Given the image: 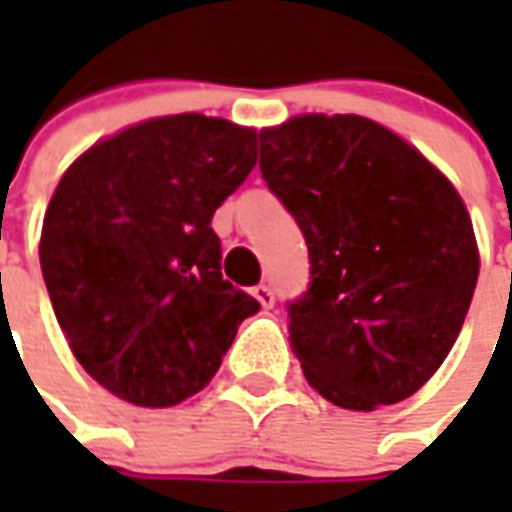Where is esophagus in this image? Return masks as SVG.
<instances>
[{"instance_id":"1","label":"esophagus","mask_w":512,"mask_h":512,"mask_svg":"<svg viewBox=\"0 0 512 512\" xmlns=\"http://www.w3.org/2000/svg\"><path fill=\"white\" fill-rule=\"evenodd\" d=\"M253 296H256V302L262 307H273V302H276V296H273V290L267 285H256L253 287Z\"/></svg>"}]
</instances>
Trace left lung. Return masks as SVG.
I'll use <instances>...</instances> for the list:
<instances>
[{
	"label": "left lung",
	"mask_w": 512,
	"mask_h": 512,
	"mask_svg": "<svg viewBox=\"0 0 512 512\" xmlns=\"http://www.w3.org/2000/svg\"><path fill=\"white\" fill-rule=\"evenodd\" d=\"M259 139L267 187L310 250V290L287 307L307 384L362 413L413 396L459 339L479 279L459 190L356 113H302Z\"/></svg>",
	"instance_id": "1"
}]
</instances>
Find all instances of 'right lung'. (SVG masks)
<instances>
[{
	"label": "right lung",
	"instance_id": "obj_1",
	"mask_svg": "<svg viewBox=\"0 0 512 512\" xmlns=\"http://www.w3.org/2000/svg\"><path fill=\"white\" fill-rule=\"evenodd\" d=\"M253 165L256 128L176 113L99 139L62 173L42 222V276L76 362L113 396L185 402L259 310L222 279L210 227Z\"/></svg>",
	"mask_w": 512,
	"mask_h": 512
}]
</instances>
